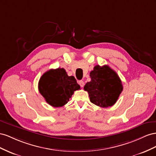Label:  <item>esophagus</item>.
<instances>
[{
    "instance_id": "esophagus-1",
    "label": "esophagus",
    "mask_w": 156,
    "mask_h": 156,
    "mask_svg": "<svg viewBox=\"0 0 156 156\" xmlns=\"http://www.w3.org/2000/svg\"><path fill=\"white\" fill-rule=\"evenodd\" d=\"M78 83H79V85L80 86L82 87H83L84 86V82H83V81H82V80H80V81L78 82Z\"/></svg>"
}]
</instances>
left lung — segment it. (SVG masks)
I'll list each match as a JSON object with an SVG mask.
<instances>
[{
	"instance_id": "obj_1",
	"label": "left lung",
	"mask_w": 156,
	"mask_h": 156,
	"mask_svg": "<svg viewBox=\"0 0 156 156\" xmlns=\"http://www.w3.org/2000/svg\"><path fill=\"white\" fill-rule=\"evenodd\" d=\"M91 81L83 89L88 92L90 101L100 107L114 105L123 90L119 76L108 65H96L90 73Z\"/></svg>"
}]
</instances>
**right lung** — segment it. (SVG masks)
<instances>
[{"label": "right lung", "instance_id": "1", "mask_svg": "<svg viewBox=\"0 0 156 156\" xmlns=\"http://www.w3.org/2000/svg\"><path fill=\"white\" fill-rule=\"evenodd\" d=\"M80 89L74 76H69L63 68L50 69L38 82V90L47 103L61 107L68 103L74 91Z\"/></svg>", "mask_w": 156, "mask_h": 156}]
</instances>
